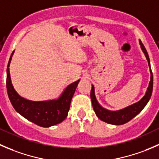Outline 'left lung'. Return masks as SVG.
I'll return each instance as SVG.
<instances>
[{"label": "left lung", "mask_w": 159, "mask_h": 159, "mask_svg": "<svg viewBox=\"0 0 159 159\" xmlns=\"http://www.w3.org/2000/svg\"><path fill=\"white\" fill-rule=\"evenodd\" d=\"M139 43H140L141 48H142L143 52L145 53V57H146L147 60H148V66L150 67L151 72V80L150 82H149L148 89H147L146 94H145V95L139 102L134 104V105H131V106L124 108V109L116 111H111L105 109V108H102L98 103L95 95H94V86L92 85V88H91V99L94 112H95L96 115H97L99 119H101L103 121H105V122L108 123V124L117 125H123L125 123L129 121L134 117H135L139 112L142 111V110L145 108V106L148 103L149 99H150L151 96H152V89H153V75H152V69H151L150 60H149L148 52H147L145 46L143 45V44H142L141 41H139Z\"/></svg>", "instance_id": "obj_1"}]
</instances>
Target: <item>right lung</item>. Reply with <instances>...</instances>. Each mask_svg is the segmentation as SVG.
Segmentation results:
<instances>
[{
  "instance_id": "right-lung-1",
  "label": "right lung",
  "mask_w": 159,
  "mask_h": 159,
  "mask_svg": "<svg viewBox=\"0 0 159 159\" xmlns=\"http://www.w3.org/2000/svg\"><path fill=\"white\" fill-rule=\"evenodd\" d=\"M14 51L11 54L7 65L6 86L9 99L14 109L30 121L41 127L48 128L63 121L68 116L71 98L79 80L69 84L57 100L44 102L27 100L16 92L11 84L9 66Z\"/></svg>"
}]
</instances>
